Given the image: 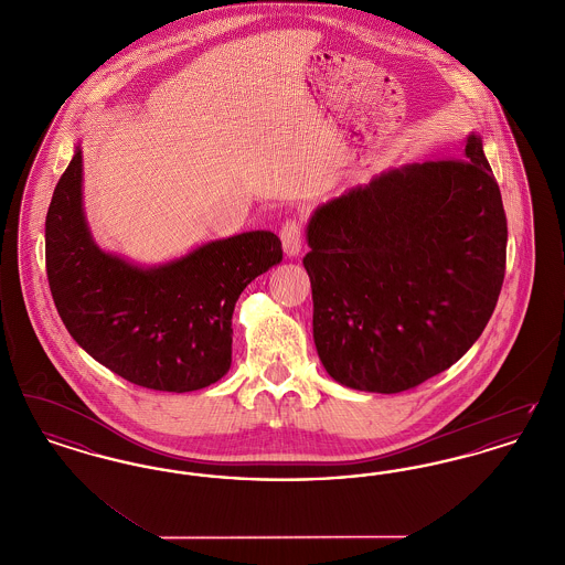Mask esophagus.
I'll return each mask as SVG.
<instances>
[{"mask_svg":"<svg viewBox=\"0 0 565 565\" xmlns=\"http://www.w3.org/2000/svg\"><path fill=\"white\" fill-rule=\"evenodd\" d=\"M279 237H281V245H284V252L286 256L295 258L300 254V247H302V228L298 224V220H288L281 231H279Z\"/></svg>","mask_w":565,"mask_h":565,"instance_id":"1","label":"esophagus"}]
</instances>
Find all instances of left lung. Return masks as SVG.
I'll return each mask as SVG.
<instances>
[{"mask_svg": "<svg viewBox=\"0 0 565 565\" xmlns=\"http://www.w3.org/2000/svg\"><path fill=\"white\" fill-rule=\"evenodd\" d=\"M507 239L477 134L463 159L387 169L320 205L302 265L326 373L351 390L398 394L454 366L495 309Z\"/></svg>", "mask_w": 565, "mask_h": 565, "instance_id": "obj_1", "label": "left lung"}]
</instances>
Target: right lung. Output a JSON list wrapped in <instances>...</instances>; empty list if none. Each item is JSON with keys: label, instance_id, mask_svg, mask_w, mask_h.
I'll return each instance as SVG.
<instances>
[{"label": "right lung", "instance_id": "add662e5", "mask_svg": "<svg viewBox=\"0 0 565 565\" xmlns=\"http://www.w3.org/2000/svg\"><path fill=\"white\" fill-rule=\"evenodd\" d=\"M281 258L270 231L203 243L154 267L102 249L84 215L81 146L46 215V273L67 332L111 373L159 392H194L228 373L235 302Z\"/></svg>", "mask_w": 565, "mask_h": 565}]
</instances>
